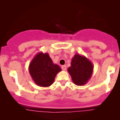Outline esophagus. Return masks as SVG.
Here are the masks:
<instances>
[{
    "instance_id": "1",
    "label": "esophagus",
    "mask_w": 120,
    "mask_h": 120,
    "mask_svg": "<svg viewBox=\"0 0 120 120\" xmlns=\"http://www.w3.org/2000/svg\"><path fill=\"white\" fill-rule=\"evenodd\" d=\"M61 68H62V70H64V71H65L67 70V66L66 65H62Z\"/></svg>"
}]
</instances>
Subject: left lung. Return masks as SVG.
<instances>
[{"mask_svg":"<svg viewBox=\"0 0 120 120\" xmlns=\"http://www.w3.org/2000/svg\"><path fill=\"white\" fill-rule=\"evenodd\" d=\"M93 65L85 56L76 53L72 58L71 67L68 68L72 82L77 86L86 84L92 77Z\"/></svg>","mask_w":120,"mask_h":120,"instance_id":"obj_1","label":"left lung"}]
</instances>
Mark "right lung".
<instances>
[{
	"mask_svg": "<svg viewBox=\"0 0 120 120\" xmlns=\"http://www.w3.org/2000/svg\"><path fill=\"white\" fill-rule=\"evenodd\" d=\"M28 71L36 85L49 87L53 83L56 75L61 68L53 62L48 53L41 52L37 53L31 61Z\"/></svg>",
	"mask_w": 120,
	"mask_h": 120,
	"instance_id": "add662e5",
	"label": "right lung"
}]
</instances>
